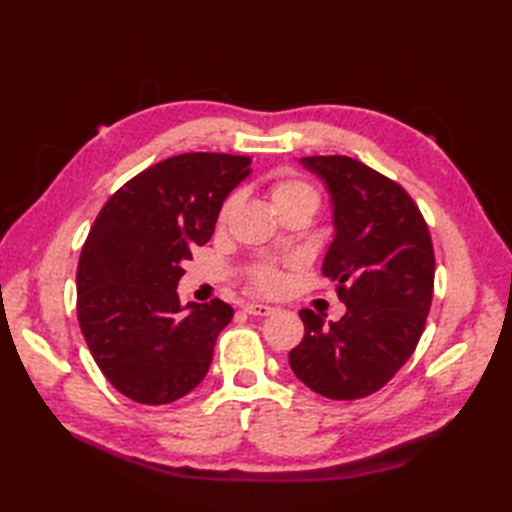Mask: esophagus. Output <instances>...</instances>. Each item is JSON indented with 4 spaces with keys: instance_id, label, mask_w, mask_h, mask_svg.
I'll return each instance as SVG.
<instances>
[{
    "instance_id": "34e87169",
    "label": "esophagus",
    "mask_w": 512,
    "mask_h": 512,
    "mask_svg": "<svg viewBox=\"0 0 512 512\" xmlns=\"http://www.w3.org/2000/svg\"><path fill=\"white\" fill-rule=\"evenodd\" d=\"M273 310L275 308L266 306V303H255V301H250V303H246V306H244V312L253 314V317H268V314L273 312Z\"/></svg>"
}]
</instances>
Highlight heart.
Wrapping results in <instances>:
<instances>
[{
  "label": "heart",
  "mask_w": 512,
  "mask_h": 512,
  "mask_svg": "<svg viewBox=\"0 0 512 512\" xmlns=\"http://www.w3.org/2000/svg\"><path fill=\"white\" fill-rule=\"evenodd\" d=\"M270 198H273V204L275 209L281 211L286 209V206H292V204H312L314 209H317L319 204V195L317 191H314L308 182L303 180H297V178H290V176H281L277 178L273 184H270ZM237 206V195H231L222 206L220 211V220H228V215L233 213V209ZM255 284L262 288V290H268L273 292L277 290L281 284H284V277H281V273L277 268L273 266H262L255 273Z\"/></svg>",
  "instance_id": "1"
}]
</instances>
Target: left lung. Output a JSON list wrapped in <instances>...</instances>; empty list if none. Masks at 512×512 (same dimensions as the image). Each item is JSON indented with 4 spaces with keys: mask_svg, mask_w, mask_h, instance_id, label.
<instances>
[{
    "mask_svg": "<svg viewBox=\"0 0 512 512\" xmlns=\"http://www.w3.org/2000/svg\"><path fill=\"white\" fill-rule=\"evenodd\" d=\"M330 195L334 237L323 275L345 314L301 310L303 341L288 354L303 385L332 400L374 394L416 350L431 308L436 259L429 228L400 184L347 156L299 160Z\"/></svg>",
    "mask_w": 512,
    "mask_h": 512,
    "instance_id": "left-lung-1",
    "label": "left lung"
}]
</instances>
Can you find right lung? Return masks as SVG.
Masks as SVG:
<instances>
[{
	"label": "right lung",
	"instance_id": "right-lung-1",
	"mask_svg": "<svg viewBox=\"0 0 512 512\" xmlns=\"http://www.w3.org/2000/svg\"><path fill=\"white\" fill-rule=\"evenodd\" d=\"M250 165L231 154L173 156L123 184L96 217L76 270V312L96 365L123 396L167 405L209 372L233 308L180 303L178 281Z\"/></svg>",
	"mask_w": 512,
	"mask_h": 512
}]
</instances>
